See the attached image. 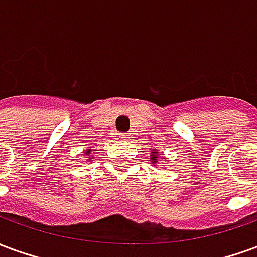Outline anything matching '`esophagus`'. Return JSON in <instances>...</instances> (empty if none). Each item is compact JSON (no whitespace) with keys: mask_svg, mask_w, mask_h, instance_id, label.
<instances>
[{"mask_svg":"<svg viewBox=\"0 0 257 257\" xmlns=\"http://www.w3.org/2000/svg\"><path fill=\"white\" fill-rule=\"evenodd\" d=\"M128 136H129L128 134H121V135H119V138H121V139H123V140L128 139Z\"/></svg>","mask_w":257,"mask_h":257,"instance_id":"esophagus-1","label":"esophagus"}]
</instances>
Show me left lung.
Masks as SVG:
<instances>
[{
  "label": "left lung",
  "mask_w": 257,
  "mask_h": 257,
  "mask_svg": "<svg viewBox=\"0 0 257 257\" xmlns=\"http://www.w3.org/2000/svg\"><path fill=\"white\" fill-rule=\"evenodd\" d=\"M161 161V158H160V154H158V151L156 150V149H153L151 150V154H150V162L154 165V167H158L157 165V162Z\"/></svg>",
  "instance_id": "1"
}]
</instances>
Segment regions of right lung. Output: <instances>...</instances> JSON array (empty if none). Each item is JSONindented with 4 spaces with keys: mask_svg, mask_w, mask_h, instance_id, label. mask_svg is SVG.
Returning <instances> with one entry per match:
<instances>
[{
    "mask_svg": "<svg viewBox=\"0 0 257 257\" xmlns=\"http://www.w3.org/2000/svg\"><path fill=\"white\" fill-rule=\"evenodd\" d=\"M97 149H95V147H88V149H86V151H85V158H86V162H89V161H92V158H93V156H92V154H95V153H97Z\"/></svg>",
    "mask_w": 257,
    "mask_h": 257,
    "instance_id": "1",
    "label": "right lung"
}]
</instances>
